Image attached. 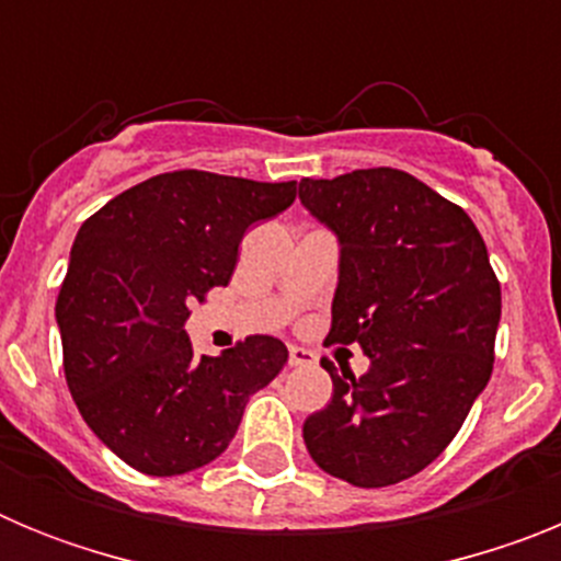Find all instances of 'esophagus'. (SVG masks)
I'll use <instances>...</instances> for the list:
<instances>
[{
  "instance_id": "obj_1",
  "label": "esophagus",
  "mask_w": 561,
  "mask_h": 561,
  "mask_svg": "<svg viewBox=\"0 0 561 561\" xmlns=\"http://www.w3.org/2000/svg\"><path fill=\"white\" fill-rule=\"evenodd\" d=\"M317 356L311 354V351L300 348V345H291L289 348V365L291 368H309V365H314Z\"/></svg>"
}]
</instances>
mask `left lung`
I'll use <instances>...</instances> for the list:
<instances>
[{"mask_svg": "<svg viewBox=\"0 0 561 561\" xmlns=\"http://www.w3.org/2000/svg\"><path fill=\"white\" fill-rule=\"evenodd\" d=\"M300 202L340 241L329 342L359 345L368 374L323 359L334 381L304 440L323 472L381 489L433 463L494 365L500 280L478 227L396 168L304 180Z\"/></svg>", "mask_w": 561, "mask_h": 561, "instance_id": "obj_1", "label": "left lung"}]
</instances>
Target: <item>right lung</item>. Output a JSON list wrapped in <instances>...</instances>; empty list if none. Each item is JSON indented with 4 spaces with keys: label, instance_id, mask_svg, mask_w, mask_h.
Wrapping results in <instances>:
<instances>
[{
    "label": "right lung",
    "instance_id": "right-lung-1",
    "mask_svg": "<svg viewBox=\"0 0 561 561\" xmlns=\"http://www.w3.org/2000/svg\"><path fill=\"white\" fill-rule=\"evenodd\" d=\"M295 196L297 182L171 171L78 230L56 304L64 374L89 430L137 472L171 478L219 458L250 396L289 359L266 334L193 354L185 320L187 306L230 284L244 232Z\"/></svg>",
    "mask_w": 561,
    "mask_h": 561
}]
</instances>
